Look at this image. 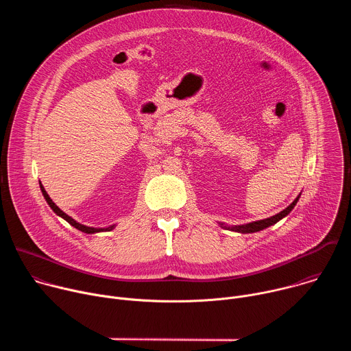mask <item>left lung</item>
Returning <instances> with one entry per match:
<instances>
[{
    "mask_svg": "<svg viewBox=\"0 0 351 351\" xmlns=\"http://www.w3.org/2000/svg\"><path fill=\"white\" fill-rule=\"evenodd\" d=\"M300 195H302V194H298V195L295 197L294 202H293L287 208H285L283 211H280L279 214H276V215H274V217H271V218L261 219V221H254V222H250V223H245V225H236V226H228V225H223V223H219V225H221V228H223V229L233 230V232H239V233H254V232H260V230H263V229H265V228H269V226L275 225V223L279 222L282 218H285L286 215H289L290 211H291V210L294 208V206L297 204Z\"/></svg>",
    "mask_w": 351,
    "mask_h": 351,
    "instance_id": "obj_1",
    "label": "left lung"
}]
</instances>
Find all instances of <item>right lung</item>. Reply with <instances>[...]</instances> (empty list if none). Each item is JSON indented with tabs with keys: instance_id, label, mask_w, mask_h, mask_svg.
<instances>
[{
	"instance_id": "1",
	"label": "right lung",
	"mask_w": 351,
	"mask_h": 351,
	"mask_svg": "<svg viewBox=\"0 0 351 351\" xmlns=\"http://www.w3.org/2000/svg\"><path fill=\"white\" fill-rule=\"evenodd\" d=\"M40 189H41V193H43V195H44V198H45L47 204H48L49 207H51V210H53L58 217L64 218L68 223H71L73 228H76L77 230H80V232H83V233H87V234H93V233H98V232H110V230H112V229L115 228V225H111V226H108V228H93V226H86V225L79 223L77 221H75L73 218H71L68 214H65V213L53 202V199L49 198V195L47 194L45 189L43 187L41 182H40Z\"/></svg>"
}]
</instances>
